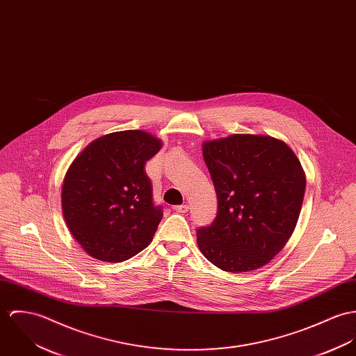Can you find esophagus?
<instances>
[{
  "instance_id": "1",
  "label": "esophagus",
  "mask_w": 356,
  "mask_h": 356,
  "mask_svg": "<svg viewBox=\"0 0 356 356\" xmlns=\"http://www.w3.org/2000/svg\"><path fill=\"white\" fill-rule=\"evenodd\" d=\"M188 204L187 203H183V204H177V206H173V210L177 211V213H187L188 211Z\"/></svg>"
}]
</instances>
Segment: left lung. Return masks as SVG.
Wrapping results in <instances>:
<instances>
[{
    "label": "left lung",
    "mask_w": 356,
    "mask_h": 356,
    "mask_svg": "<svg viewBox=\"0 0 356 356\" xmlns=\"http://www.w3.org/2000/svg\"><path fill=\"white\" fill-rule=\"evenodd\" d=\"M203 159L217 193V216L197 231L200 252L229 273L269 264L292 235L306 176L282 140L235 134L204 142Z\"/></svg>",
    "instance_id": "8db88e82"
}]
</instances>
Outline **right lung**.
I'll return each mask as SVG.
<instances>
[{
    "mask_svg": "<svg viewBox=\"0 0 356 356\" xmlns=\"http://www.w3.org/2000/svg\"><path fill=\"white\" fill-rule=\"evenodd\" d=\"M162 147L138 129L91 142L64 177L65 222L84 251L99 261L122 262L145 250L162 218L145 165Z\"/></svg>",
    "mask_w": 356,
    "mask_h": 356,
    "instance_id": "obj_1",
    "label": "right lung"
}]
</instances>
